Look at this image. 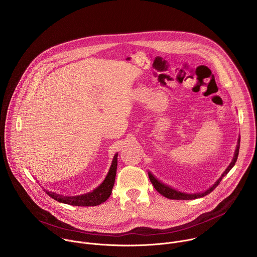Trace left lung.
<instances>
[{
	"mask_svg": "<svg viewBox=\"0 0 257 257\" xmlns=\"http://www.w3.org/2000/svg\"><path fill=\"white\" fill-rule=\"evenodd\" d=\"M239 146H240V137L238 139V142H237V146H236V150H235V153H234V157H233V160L232 162L230 163V165L228 166V168L225 170V171L221 174V176L216 180V182L211 186L209 187L207 190H205L204 192H201V193H195V194H187V193H183V192H180V191H177L173 188L170 187L169 185L167 184H164L163 182L159 181L154 175L153 173L149 172V177H150V180L152 181L154 187L164 196H166L167 198H170V199H180V200H188V199H195V198H199V197H202V196H205L207 195L208 193H210L218 184L219 182L221 181V179L223 178V176H225L228 171H230L233 166L235 165L236 161H237V157H238V153H239Z\"/></svg>",
	"mask_w": 257,
	"mask_h": 257,
	"instance_id": "left-lung-1",
	"label": "left lung"
}]
</instances>
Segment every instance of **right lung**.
Here are the masks:
<instances>
[{
    "label": "right lung",
    "mask_w": 257,
    "mask_h": 257,
    "mask_svg": "<svg viewBox=\"0 0 257 257\" xmlns=\"http://www.w3.org/2000/svg\"><path fill=\"white\" fill-rule=\"evenodd\" d=\"M116 168H117V155H114L113 160L111 162V166L109 171L107 172L104 180L101 182L99 186L94 188L92 191L87 192L86 194L76 195V196H63L56 194L51 191H46L48 195H50L55 200L59 202L76 205V206H95L102 202H104L110 195L116 174Z\"/></svg>",
    "instance_id": "obj_1"
}]
</instances>
